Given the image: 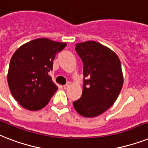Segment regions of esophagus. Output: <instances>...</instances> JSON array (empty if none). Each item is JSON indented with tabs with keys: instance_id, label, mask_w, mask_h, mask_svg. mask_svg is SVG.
Instances as JSON below:
<instances>
[{
	"instance_id": "34e87169",
	"label": "esophagus",
	"mask_w": 148,
	"mask_h": 148,
	"mask_svg": "<svg viewBox=\"0 0 148 148\" xmlns=\"http://www.w3.org/2000/svg\"><path fill=\"white\" fill-rule=\"evenodd\" d=\"M68 88H69V84H66V85L63 86V88H64V89H67Z\"/></svg>"
}]
</instances>
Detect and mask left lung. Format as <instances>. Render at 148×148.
Listing matches in <instances>:
<instances>
[{
    "label": "left lung",
    "mask_w": 148,
    "mask_h": 148,
    "mask_svg": "<svg viewBox=\"0 0 148 148\" xmlns=\"http://www.w3.org/2000/svg\"><path fill=\"white\" fill-rule=\"evenodd\" d=\"M75 51L83 62V89L73 106L82 116L96 117L116 101L123 86L119 56L101 43L86 41L75 44Z\"/></svg>",
    "instance_id": "1"
}]
</instances>
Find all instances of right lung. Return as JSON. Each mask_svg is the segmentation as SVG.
Returning a JSON list of instances; mask_svg holds the SVG:
<instances>
[{"instance_id": "obj_1", "label": "right lung", "mask_w": 148, "mask_h": 148, "mask_svg": "<svg viewBox=\"0 0 148 148\" xmlns=\"http://www.w3.org/2000/svg\"><path fill=\"white\" fill-rule=\"evenodd\" d=\"M66 46L47 38H40L21 46L11 57L8 82L10 92L22 107L37 111L47 106L57 86L48 74L53 60Z\"/></svg>"}]
</instances>
